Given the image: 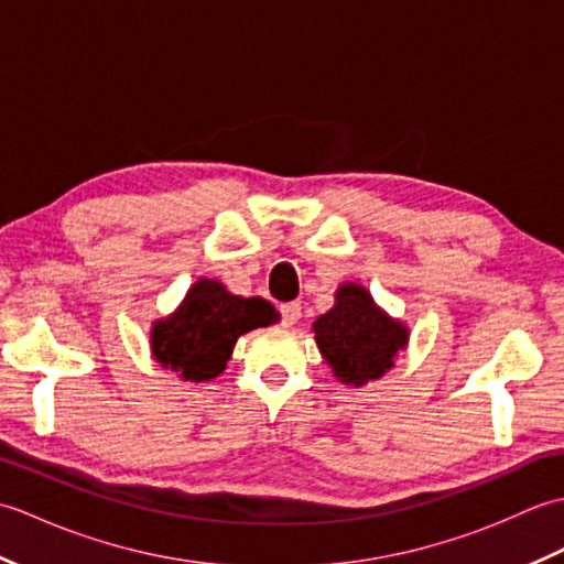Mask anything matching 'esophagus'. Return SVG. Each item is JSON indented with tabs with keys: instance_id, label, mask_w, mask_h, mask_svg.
I'll list each match as a JSON object with an SVG mask.
<instances>
[{
	"instance_id": "obj_1",
	"label": "esophagus",
	"mask_w": 564,
	"mask_h": 564,
	"mask_svg": "<svg viewBox=\"0 0 564 564\" xmlns=\"http://www.w3.org/2000/svg\"><path fill=\"white\" fill-rule=\"evenodd\" d=\"M301 303H283L281 307H279V313H281V322L285 327H293L297 319H301Z\"/></svg>"
}]
</instances>
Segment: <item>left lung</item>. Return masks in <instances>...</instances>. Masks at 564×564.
<instances>
[{
	"label": "left lung",
	"mask_w": 564,
	"mask_h": 564,
	"mask_svg": "<svg viewBox=\"0 0 564 564\" xmlns=\"http://www.w3.org/2000/svg\"><path fill=\"white\" fill-rule=\"evenodd\" d=\"M315 339L325 361L346 386L376 380L406 344V329L376 307L373 297L356 283L337 291V305L315 322Z\"/></svg>",
	"instance_id": "8db88e82"
}]
</instances>
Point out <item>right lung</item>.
Instances as JSON below:
<instances>
[{
    "label": "right lung",
    "instance_id": "right-lung-1",
    "mask_svg": "<svg viewBox=\"0 0 564 564\" xmlns=\"http://www.w3.org/2000/svg\"><path fill=\"white\" fill-rule=\"evenodd\" d=\"M279 319L261 297H239L218 281L203 279L170 319L152 329V354L184 380H210L230 361L239 334L269 327Z\"/></svg>",
    "mask_w": 564,
    "mask_h": 564
}]
</instances>
